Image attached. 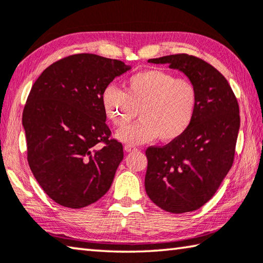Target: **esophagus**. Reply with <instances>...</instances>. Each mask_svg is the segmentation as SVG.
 <instances>
[{
  "mask_svg": "<svg viewBox=\"0 0 263 263\" xmlns=\"http://www.w3.org/2000/svg\"><path fill=\"white\" fill-rule=\"evenodd\" d=\"M124 149H125V152H127V153H131V152H136V151H137L138 148H137V147H135V146L125 145V146H124Z\"/></svg>",
  "mask_w": 263,
  "mask_h": 263,
  "instance_id": "34e87169",
  "label": "esophagus"
}]
</instances>
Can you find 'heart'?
I'll list each match as a JSON object with an SVG mask.
<instances>
[{"label": "heart", "mask_w": 263, "mask_h": 263, "mask_svg": "<svg viewBox=\"0 0 263 263\" xmlns=\"http://www.w3.org/2000/svg\"><path fill=\"white\" fill-rule=\"evenodd\" d=\"M106 117L115 126H124L137 117L140 121L116 133L127 145L154 139H179L189 130L198 109V91L188 80L163 69H146L131 75L124 89L109 86L102 94Z\"/></svg>", "instance_id": "obj_1"}]
</instances>
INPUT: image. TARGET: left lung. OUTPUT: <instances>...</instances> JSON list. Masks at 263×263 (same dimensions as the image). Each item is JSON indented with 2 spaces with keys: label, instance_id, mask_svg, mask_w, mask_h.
Wrapping results in <instances>:
<instances>
[{
  "label": "left lung",
  "instance_id": "1",
  "mask_svg": "<svg viewBox=\"0 0 263 263\" xmlns=\"http://www.w3.org/2000/svg\"><path fill=\"white\" fill-rule=\"evenodd\" d=\"M148 62L185 74L198 91V109L179 139L146 149V193L167 212L197 210L210 201L232 167L240 127L238 101L228 80L199 58L173 54Z\"/></svg>",
  "mask_w": 263,
  "mask_h": 263
}]
</instances>
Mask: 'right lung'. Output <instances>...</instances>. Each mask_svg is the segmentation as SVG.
I'll return each mask as SVG.
<instances>
[{
	"label": "right lung",
	"instance_id": "add662e5",
	"mask_svg": "<svg viewBox=\"0 0 263 263\" xmlns=\"http://www.w3.org/2000/svg\"><path fill=\"white\" fill-rule=\"evenodd\" d=\"M131 69L121 60L81 53L54 62L32 88L23 111L28 161L43 190L70 209L104 196L124 158L109 139L104 89Z\"/></svg>",
	"mask_w": 263,
	"mask_h": 263
}]
</instances>
